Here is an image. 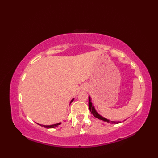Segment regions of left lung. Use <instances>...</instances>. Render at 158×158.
Instances as JSON below:
<instances>
[{
    "label": "left lung",
    "instance_id": "8db88e82",
    "mask_svg": "<svg viewBox=\"0 0 158 158\" xmlns=\"http://www.w3.org/2000/svg\"><path fill=\"white\" fill-rule=\"evenodd\" d=\"M91 98H90V96H89V110L90 112H91V113L92 114V115L94 116L95 117H96V118H98V119H100V120H102L104 121V122H110L111 123H120L119 122H110V121L109 119H107L106 118H105V117H102L101 115H100L99 114L96 112V110L95 109L93 105H92V102H91Z\"/></svg>",
    "mask_w": 158,
    "mask_h": 158
}]
</instances>
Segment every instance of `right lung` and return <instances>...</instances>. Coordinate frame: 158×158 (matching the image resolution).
Returning a JSON list of instances; mask_svg holds the SVG:
<instances>
[{
  "label": "right lung",
  "mask_w": 158,
  "mask_h": 158,
  "mask_svg": "<svg viewBox=\"0 0 158 158\" xmlns=\"http://www.w3.org/2000/svg\"><path fill=\"white\" fill-rule=\"evenodd\" d=\"M73 100H74V98L71 100V101H70V103H71V102L73 101ZM60 124H61V123H58L53 124V125H50V126H44V125H40V126H44L45 127H46V128H53V127H57L58 126H59Z\"/></svg>",
  "instance_id": "right-lung-1"
}]
</instances>
